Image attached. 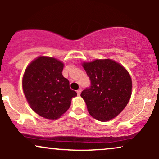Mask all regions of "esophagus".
<instances>
[{"instance_id":"34e87169","label":"esophagus","mask_w":159,"mask_h":159,"mask_svg":"<svg viewBox=\"0 0 159 159\" xmlns=\"http://www.w3.org/2000/svg\"><path fill=\"white\" fill-rule=\"evenodd\" d=\"M81 91H82V90H81V88H80V89H78V90H77V93H78V96H80V94H81Z\"/></svg>"}]
</instances>
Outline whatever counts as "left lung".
Returning a JSON list of instances; mask_svg holds the SVG:
<instances>
[{
  "mask_svg": "<svg viewBox=\"0 0 159 159\" xmlns=\"http://www.w3.org/2000/svg\"><path fill=\"white\" fill-rule=\"evenodd\" d=\"M82 66L91 82L90 87L81 93L88 112L99 121L114 119L130 99V75L123 66L111 59L84 62Z\"/></svg>",
  "mask_w": 159,
  "mask_h": 159,
  "instance_id": "obj_1",
  "label": "left lung"
}]
</instances>
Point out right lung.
Here are the masks:
<instances>
[{"mask_svg":"<svg viewBox=\"0 0 159 159\" xmlns=\"http://www.w3.org/2000/svg\"><path fill=\"white\" fill-rule=\"evenodd\" d=\"M63 63L42 56L27 67L22 79L24 93L32 110L45 119L56 120L69 108L77 96L62 75Z\"/></svg>","mask_w":159,"mask_h":159,"instance_id":"right-lung-1","label":"right lung"}]
</instances>
